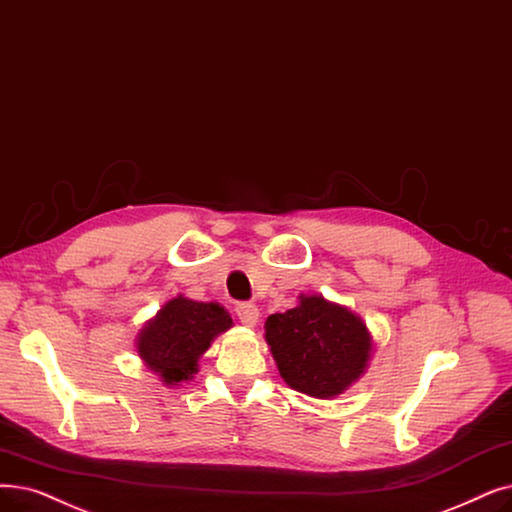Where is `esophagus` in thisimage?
Listing matches in <instances>:
<instances>
[{"label": "esophagus", "mask_w": 512, "mask_h": 512, "mask_svg": "<svg viewBox=\"0 0 512 512\" xmlns=\"http://www.w3.org/2000/svg\"><path fill=\"white\" fill-rule=\"evenodd\" d=\"M236 316L244 326H255L259 320V309L253 303H240L236 307Z\"/></svg>", "instance_id": "esophagus-1"}]
</instances>
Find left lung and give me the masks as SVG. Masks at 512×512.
Wrapping results in <instances>:
<instances>
[{"mask_svg": "<svg viewBox=\"0 0 512 512\" xmlns=\"http://www.w3.org/2000/svg\"><path fill=\"white\" fill-rule=\"evenodd\" d=\"M265 341L284 383L318 399L335 397L358 381L372 353L364 320L322 295H301L297 307L272 314Z\"/></svg>", "mask_w": 512, "mask_h": 512, "instance_id": "left-lung-1", "label": "left lung"}]
</instances>
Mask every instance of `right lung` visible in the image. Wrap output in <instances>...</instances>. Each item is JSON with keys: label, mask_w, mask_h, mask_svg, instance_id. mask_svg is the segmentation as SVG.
<instances>
[{"label": "right lung", "mask_w": 512, "mask_h": 512, "mask_svg": "<svg viewBox=\"0 0 512 512\" xmlns=\"http://www.w3.org/2000/svg\"><path fill=\"white\" fill-rule=\"evenodd\" d=\"M230 326L232 318L219 303H201L177 295L140 330L138 355L163 385H180L198 372L201 355Z\"/></svg>", "instance_id": "add662e5"}]
</instances>
